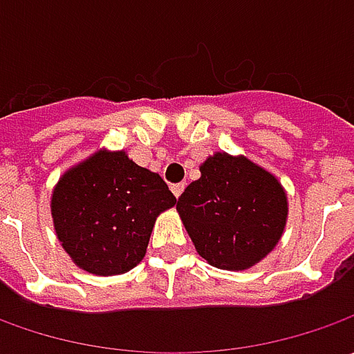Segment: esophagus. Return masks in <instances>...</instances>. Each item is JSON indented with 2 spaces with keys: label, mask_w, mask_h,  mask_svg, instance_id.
<instances>
[{
  "label": "esophagus",
  "mask_w": 354,
  "mask_h": 354,
  "mask_svg": "<svg viewBox=\"0 0 354 354\" xmlns=\"http://www.w3.org/2000/svg\"><path fill=\"white\" fill-rule=\"evenodd\" d=\"M171 191H173V195H175V197L179 198V197H181V193H183V191H185V183L171 185Z\"/></svg>",
  "instance_id": "esophagus-1"
}]
</instances>
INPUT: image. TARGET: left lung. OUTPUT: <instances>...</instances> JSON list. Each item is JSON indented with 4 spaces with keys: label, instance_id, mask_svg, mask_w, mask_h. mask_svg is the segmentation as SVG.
<instances>
[{
    "label": "left lung",
    "instance_id": "left-lung-1",
    "mask_svg": "<svg viewBox=\"0 0 354 354\" xmlns=\"http://www.w3.org/2000/svg\"><path fill=\"white\" fill-rule=\"evenodd\" d=\"M177 201V212L201 258L242 272L276 248L288 223L279 179L244 156L216 151Z\"/></svg>",
    "mask_w": 354,
    "mask_h": 354
}]
</instances>
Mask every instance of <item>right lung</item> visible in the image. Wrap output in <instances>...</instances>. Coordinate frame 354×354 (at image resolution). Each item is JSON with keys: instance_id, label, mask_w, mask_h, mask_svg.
I'll return each instance as SVG.
<instances>
[{"instance_id": "obj_1", "label": "right lung", "mask_w": 354, "mask_h": 354, "mask_svg": "<svg viewBox=\"0 0 354 354\" xmlns=\"http://www.w3.org/2000/svg\"><path fill=\"white\" fill-rule=\"evenodd\" d=\"M177 203L159 173L122 151L98 149L64 171L50 216L64 252L94 276H120L145 256L157 216Z\"/></svg>"}]
</instances>
